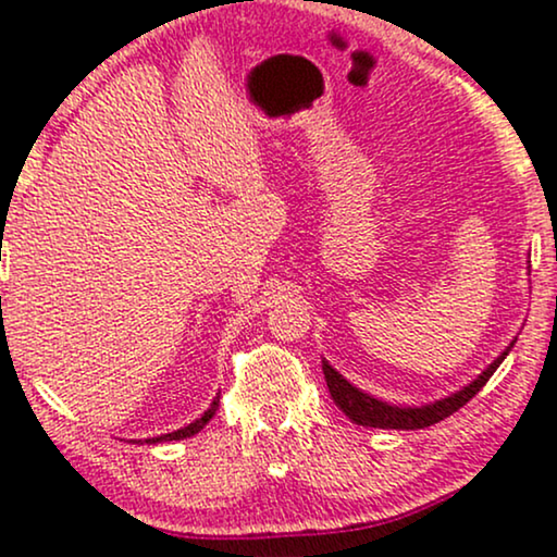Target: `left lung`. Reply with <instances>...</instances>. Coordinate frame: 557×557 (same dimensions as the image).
Listing matches in <instances>:
<instances>
[{
  "instance_id": "left-lung-1",
  "label": "left lung",
  "mask_w": 557,
  "mask_h": 557,
  "mask_svg": "<svg viewBox=\"0 0 557 557\" xmlns=\"http://www.w3.org/2000/svg\"><path fill=\"white\" fill-rule=\"evenodd\" d=\"M513 344L516 342L508 344L506 349H503L472 383L463 385L461 391H456V394H450L446 398H437L433 404H422V407H396V404L381 401V398L364 394V391H359L357 385L346 381L342 372L333 370L329 359H323V375H325V383H329L333 404H336V407L342 409L355 424H362V428H381V430H422V428H430V424L446 420V417L454 414V411H459L469 398L480 394L482 385H485L490 377H493V372L500 368V362L508 357V351H511Z\"/></svg>"
}]
</instances>
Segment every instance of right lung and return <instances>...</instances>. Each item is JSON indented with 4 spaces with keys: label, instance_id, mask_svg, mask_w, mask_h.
I'll return each instance as SVG.
<instances>
[{
    "label": "right lung",
    "instance_id": "right-lung-1",
    "mask_svg": "<svg viewBox=\"0 0 557 557\" xmlns=\"http://www.w3.org/2000/svg\"><path fill=\"white\" fill-rule=\"evenodd\" d=\"M215 409H219V396H215L211 407H208L206 411H202V414L198 417V420L189 422L187 428H180V430H174V433H166V435H159V437H146V443H148V446H156V443H166V441H185V437H193L195 433H200V430L206 428L208 422H211V417L215 414Z\"/></svg>",
    "mask_w": 557,
    "mask_h": 557
}]
</instances>
